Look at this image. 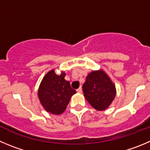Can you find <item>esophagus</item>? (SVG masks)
<instances>
[{
    "label": "esophagus",
    "instance_id": "34e87169",
    "mask_svg": "<svg viewBox=\"0 0 150 150\" xmlns=\"http://www.w3.org/2000/svg\"><path fill=\"white\" fill-rule=\"evenodd\" d=\"M76 91H77V93H81L82 92V88H78L77 90H76Z\"/></svg>",
    "mask_w": 150,
    "mask_h": 150
}]
</instances>
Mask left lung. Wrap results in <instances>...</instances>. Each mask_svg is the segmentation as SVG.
<instances>
[{
  "label": "left lung",
  "instance_id": "left-lung-1",
  "mask_svg": "<svg viewBox=\"0 0 150 150\" xmlns=\"http://www.w3.org/2000/svg\"><path fill=\"white\" fill-rule=\"evenodd\" d=\"M82 91L87 101L97 110L107 109L115 96V85L103 71L90 73Z\"/></svg>",
  "mask_w": 150,
  "mask_h": 150
}]
</instances>
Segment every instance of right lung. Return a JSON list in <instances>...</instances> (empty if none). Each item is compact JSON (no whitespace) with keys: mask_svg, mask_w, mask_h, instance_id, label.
I'll return each instance as SVG.
<instances>
[{"mask_svg":"<svg viewBox=\"0 0 150 150\" xmlns=\"http://www.w3.org/2000/svg\"><path fill=\"white\" fill-rule=\"evenodd\" d=\"M65 76L64 72L57 75L54 70H51L44 76L38 90V96L43 108L54 115L62 113L71 96L76 93L70 82L64 79Z\"/></svg>","mask_w":150,"mask_h":150,"instance_id":"add662e5","label":"right lung"}]
</instances>
